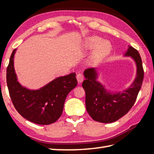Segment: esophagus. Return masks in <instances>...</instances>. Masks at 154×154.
<instances>
[{"mask_svg": "<svg viewBox=\"0 0 154 154\" xmlns=\"http://www.w3.org/2000/svg\"><path fill=\"white\" fill-rule=\"evenodd\" d=\"M76 77H77V79L78 82H79V83L83 82V76L82 74L80 73H77Z\"/></svg>", "mask_w": 154, "mask_h": 154, "instance_id": "obj_1", "label": "esophagus"}]
</instances>
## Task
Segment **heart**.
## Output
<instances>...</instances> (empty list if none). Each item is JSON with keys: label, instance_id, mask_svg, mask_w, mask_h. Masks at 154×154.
Wrapping results in <instances>:
<instances>
[{"label": "heart", "instance_id": "obj_1", "mask_svg": "<svg viewBox=\"0 0 154 154\" xmlns=\"http://www.w3.org/2000/svg\"><path fill=\"white\" fill-rule=\"evenodd\" d=\"M83 48L85 50L95 48L89 57V63L97 65L106 57L111 51L112 45L108 41H103L99 36H91L85 38L83 42Z\"/></svg>", "mask_w": 154, "mask_h": 154}]
</instances>
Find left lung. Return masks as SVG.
<instances>
[{"label":"left lung","instance_id":"obj_1","mask_svg":"<svg viewBox=\"0 0 154 154\" xmlns=\"http://www.w3.org/2000/svg\"><path fill=\"white\" fill-rule=\"evenodd\" d=\"M131 56L137 65V75L131 87L123 92L111 93L96 81L97 73L93 68L84 71L85 80L82 86L85 91V104L87 112L92 119L102 123H111L125 115L131 109L141 89L143 79V69L139 52L129 46L125 54Z\"/></svg>","mask_w":154,"mask_h":154}]
</instances>
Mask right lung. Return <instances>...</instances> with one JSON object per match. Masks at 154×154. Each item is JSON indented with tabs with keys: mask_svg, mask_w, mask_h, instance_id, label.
<instances>
[{
	"mask_svg": "<svg viewBox=\"0 0 154 154\" xmlns=\"http://www.w3.org/2000/svg\"><path fill=\"white\" fill-rule=\"evenodd\" d=\"M15 52L13 50L6 69V83L13 105L32 122L48 125L56 122L63 112L68 93L77 86L76 74L57 77L39 90H28L17 81L14 69Z\"/></svg>",
	"mask_w": 154,
	"mask_h": 154,
	"instance_id": "1",
	"label": "right lung"
}]
</instances>
